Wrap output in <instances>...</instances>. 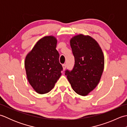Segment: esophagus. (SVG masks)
<instances>
[{
  "mask_svg": "<svg viewBox=\"0 0 127 127\" xmlns=\"http://www.w3.org/2000/svg\"><path fill=\"white\" fill-rule=\"evenodd\" d=\"M62 66H63V70H64L65 69V68H66V64H63V65H62Z\"/></svg>",
  "mask_w": 127,
  "mask_h": 127,
  "instance_id": "obj_1",
  "label": "esophagus"
}]
</instances>
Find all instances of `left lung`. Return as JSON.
<instances>
[{
	"instance_id": "left-lung-1",
	"label": "left lung",
	"mask_w": 127,
	"mask_h": 127,
	"mask_svg": "<svg viewBox=\"0 0 127 127\" xmlns=\"http://www.w3.org/2000/svg\"><path fill=\"white\" fill-rule=\"evenodd\" d=\"M75 58L72 70H66L65 75L73 90L85 96L99 83L104 68V57L101 48L91 36L80 34L70 40Z\"/></svg>"
}]
</instances>
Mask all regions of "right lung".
Wrapping results in <instances>:
<instances>
[{
    "instance_id": "1",
    "label": "right lung",
    "mask_w": 127,
    "mask_h": 127,
    "mask_svg": "<svg viewBox=\"0 0 127 127\" xmlns=\"http://www.w3.org/2000/svg\"><path fill=\"white\" fill-rule=\"evenodd\" d=\"M54 36H45L39 40L26 56L25 69L28 81L37 93L49 92L61 76L63 67L56 49Z\"/></svg>"
}]
</instances>
